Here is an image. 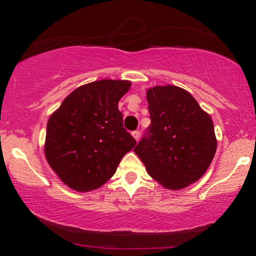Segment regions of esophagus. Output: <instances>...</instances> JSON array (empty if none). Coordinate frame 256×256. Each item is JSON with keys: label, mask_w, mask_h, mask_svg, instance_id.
<instances>
[{"label": "esophagus", "mask_w": 256, "mask_h": 256, "mask_svg": "<svg viewBox=\"0 0 256 256\" xmlns=\"http://www.w3.org/2000/svg\"><path fill=\"white\" fill-rule=\"evenodd\" d=\"M132 135L134 136V138L136 140V141H138L140 140V135H141V132H140V130H134L132 132Z\"/></svg>", "instance_id": "esophagus-1"}]
</instances>
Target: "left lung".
<instances>
[{
	"label": "left lung",
	"mask_w": 256,
	"mask_h": 256,
	"mask_svg": "<svg viewBox=\"0 0 256 256\" xmlns=\"http://www.w3.org/2000/svg\"><path fill=\"white\" fill-rule=\"evenodd\" d=\"M152 124L134 152L164 188L180 190L197 182L216 150L213 122L188 90L156 86L146 92Z\"/></svg>",
	"instance_id": "left-lung-1"
}]
</instances>
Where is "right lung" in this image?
I'll return each instance as SVG.
<instances>
[{
    "instance_id": "add662e5",
    "label": "right lung",
    "mask_w": 256,
    "mask_h": 256,
    "mask_svg": "<svg viewBox=\"0 0 256 256\" xmlns=\"http://www.w3.org/2000/svg\"><path fill=\"white\" fill-rule=\"evenodd\" d=\"M130 87L126 80H99L70 94L48 118L45 156L73 190L100 188L136 144L124 128L118 104Z\"/></svg>"
}]
</instances>
